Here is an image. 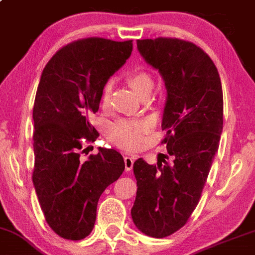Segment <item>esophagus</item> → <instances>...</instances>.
I'll use <instances>...</instances> for the list:
<instances>
[{
    "mask_svg": "<svg viewBox=\"0 0 255 255\" xmlns=\"http://www.w3.org/2000/svg\"><path fill=\"white\" fill-rule=\"evenodd\" d=\"M133 162H134V158H133V157L125 156V157H124L125 170H127V171H130L131 169H132V166H133Z\"/></svg>",
    "mask_w": 255,
    "mask_h": 255,
    "instance_id": "obj_1",
    "label": "esophagus"
}]
</instances>
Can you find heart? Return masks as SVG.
I'll return each mask as SVG.
<instances>
[{
    "instance_id": "b5f03b06",
    "label": "heart",
    "mask_w": 255,
    "mask_h": 255,
    "mask_svg": "<svg viewBox=\"0 0 255 255\" xmlns=\"http://www.w3.org/2000/svg\"><path fill=\"white\" fill-rule=\"evenodd\" d=\"M128 81L132 85L134 91L139 94H143L147 91H151L153 86V80L151 75L146 71L134 70L128 75ZM112 92V81L110 80L104 85L102 94H100V104L105 108L109 105L110 97ZM150 124L149 121L145 119H118V121L111 123L109 125L108 133L109 139L117 144L118 146L127 150H134L142 146L144 140V134L149 131Z\"/></svg>"
}]
</instances>
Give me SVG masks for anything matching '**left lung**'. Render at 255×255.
I'll return each mask as SVG.
<instances>
[{"mask_svg": "<svg viewBox=\"0 0 255 255\" xmlns=\"http://www.w3.org/2000/svg\"><path fill=\"white\" fill-rule=\"evenodd\" d=\"M137 48L164 80L163 142L172 162H134L131 215L140 232L161 239L183 227L199 203L224 127V94L214 62L193 42L157 37L137 40Z\"/></svg>", "mask_w": 255, "mask_h": 255, "instance_id": "left-lung-1", "label": "left lung"}]
</instances>
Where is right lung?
I'll return each mask as SVG.
<instances>
[{
  "instance_id": "right-lung-1",
  "label": "right lung",
  "mask_w": 255,
  "mask_h": 255,
  "mask_svg": "<svg viewBox=\"0 0 255 255\" xmlns=\"http://www.w3.org/2000/svg\"><path fill=\"white\" fill-rule=\"evenodd\" d=\"M131 52L132 40L86 37L59 49L41 74L33 109V183L47 224L67 240L90 235L100 195L125 169L113 149L100 147L84 163L79 158L83 143L98 134L90 117L104 85Z\"/></svg>"
}]
</instances>
